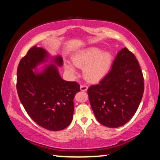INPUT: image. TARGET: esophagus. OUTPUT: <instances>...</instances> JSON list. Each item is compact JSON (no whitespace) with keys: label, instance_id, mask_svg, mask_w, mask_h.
<instances>
[{"label":"esophagus","instance_id":"obj_1","mask_svg":"<svg viewBox=\"0 0 160 160\" xmlns=\"http://www.w3.org/2000/svg\"><path fill=\"white\" fill-rule=\"evenodd\" d=\"M80 90L82 91H86L88 90V86H86V85H81L80 86Z\"/></svg>","mask_w":160,"mask_h":160}]
</instances>
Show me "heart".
Here are the masks:
<instances>
[{
    "instance_id": "heart-1",
    "label": "heart",
    "mask_w": 160,
    "mask_h": 160,
    "mask_svg": "<svg viewBox=\"0 0 160 160\" xmlns=\"http://www.w3.org/2000/svg\"><path fill=\"white\" fill-rule=\"evenodd\" d=\"M72 61L76 67L83 69V76L87 81L97 82L109 72L112 55L110 51H102L97 47H91L74 54ZM65 69L72 76L77 74L76 69L70 63H65Z\"/></svg>"
}]
</instances>
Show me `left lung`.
Listing matches in <instances>:
<instances>
[{"label":"left lung","mask_w":160,"mask_h":160,"mask_svg":"<svg viewBox=\"0 0 160 160\" xmlns=\"http://www.w3.org/2000/svg\"><path fill=\"white\" fill-rule=\"evenodd\" d=\"M144 91V80L135 55L127 48L119 51L108 74L88 89L97 121L110 128L128 122L137 111Z\"/></svg>","instance_id":"8db88e82"}]
</instances>
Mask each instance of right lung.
Masks as SVG:
<instances>
[{
  "label": "right lung",
  "mask_w": 160,
  "mask_h": 160,
  "mask_svg": "<svg viewBox=\"0 0 160 160\" xmlns=\"http://www.w3.org/2000/svg\"><path fill=\"white\" fill-rule=\"evenodd\" d=\"M48 61L50 65L42 70L36 69ZM62 65L60 55L51 57L44 48L34 46L21 59L17 71V90L21 103L38 125L50 131L62 130L71 123L73 99L80 91L78 82L61 78L57 67Z\"/></svg>",
  "instance_id": "add662e5"
}]
</instances>
